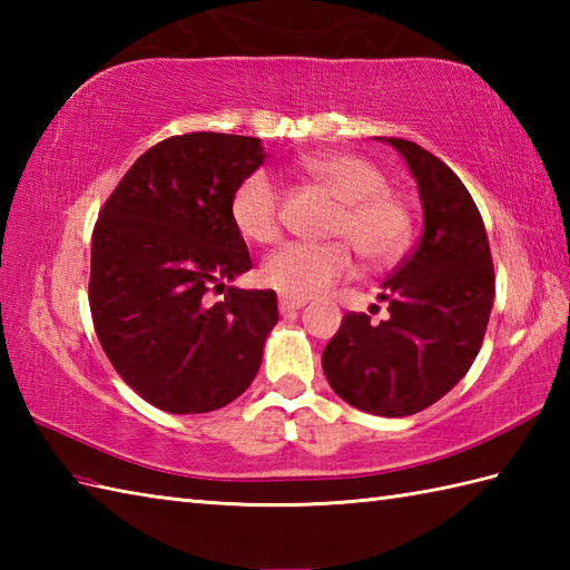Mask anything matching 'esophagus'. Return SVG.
Returning a JSON list of instances; mask_svg holds the SVG:
<instances>
[{"mask_svg": "<svg viewBox=\"0 0 570 570\" xmlns=\"http://www.w3.org/2000/svg\"><path fill=\"white\" fill-rule=\"evenodd\" d=\"M306 306V301H298V298H288V296H282L278 298V311L284 313H294V311H298V308H304Z\"/></svg>", "mask_w": 570, "mask_h": 570, "instance_id": "1", "label": "esophagus"}]
</instances>
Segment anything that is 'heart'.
Here are the masks:
<instances>
[{
  "instance_id": "b5f03b06",
  "label": "heart",
  "mask_w": 570,
  "mask_h": 570,
  "mask_svg": "<svg viewBox=\"0 0 570 570\" xmlns=\"http://www.w3.org/2000/svg\"><path fill=\"white\" fill-rule=\"evenodd\" d=\"M313 184L337 200L325 245L288 242L264 259L262 282L282 296L306 301L355 274V252L370 266H392L411 245V213L390 190V180L372 161L355 154H313L301 161ZM229 215L237 233L254 245H269L282 233V193L257 171L235 188Z\"/></svg>"
}]
</instances>
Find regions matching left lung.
I'll return each mask as SVG.
<instances>
[{
  "label": "left lung",
  "mask_w": 570,
  "mask_h": 570,
  "mask_svg": "<svg viewBox=\"0 0 570 570\" xmlns=\"http://www.w3.org/2000/svg\"><path fill=\"white\" fill-rule=\"evenodd\" d=\"M416 178L423 235L384 278L390 318L347 313L323 350L333 392L374 416H411L465 377L488 331L494 298L490 242L475 200L439 156L406 139H384Z\"/></svg>",
  "instance_id": "1"
}]
</instances>
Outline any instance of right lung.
<instances>
[{
    "instance_id": "add662e5",
    "label": "right lung",
    "mask_w": 570,
    "mask_h": 570,
    "mask_svg": "<svg viewBox=\"0 0 570 570\" xmlns=\"http://www.w3.org/2000/svg\"><path fill=\"white\" fill-rule=\"evenodd\" d=\"M262 164L254 137H168L131 164L95 223V333L119 377L168 414L220 409L259 372L276 294L227 286L210 305L207 292L252 269L229 200Z\"/></svg>"
}]
</instances>
